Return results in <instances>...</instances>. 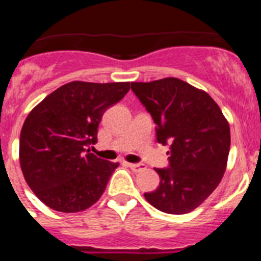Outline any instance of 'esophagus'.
<instances>
[{
    "mask_svg": "<svg viewBox=\"0 0 261 261\" xmlns=\"http://www.w3.org/2000/svg\"><path fill=\"white\" fill-rule=\"evenodd\" d=\"M128 167L130 168V170H133L135 172H138V171H142V170H145V165L144 163H128Z\"/></svg>",
    "mask_w": 261,
    "mask_h": 261,
    "instance_id": "esophagus-1",
    "label": "esophagus"
}]
</instances>
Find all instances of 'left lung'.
Returning <instances> with one entry per match:
<instances>
[{"instance_id": "8db88e82", "label": "left lung", "mask_w": 261, "mask_h": 261, "mask_svg": "<svg viewBox=\"0 0 261 261\" xmlns=\"http://www.w3.org/2000/svg\"><path fill=\"white\" fill-rule=\"evenodd\" d=\"M130 87L156 124L159 144L170 145V166L155 168L159 187L145 193V199L165 213H190L222 179L230 150L229 123L209 94L179 78L132 82Z\"/></svg>"}]
</instances>
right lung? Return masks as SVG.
<instances>
[{"instance_id": "right-lung-1", "label": "right lung", "mask_w": 261, "mask_h": 261, "mask_svg": "<svg viewBox=\"0 0 261 261\" xmlns=\"http://www.w3.org/2000/svg\"><path fill=\"white\" fill-rule=\"evenodd\" d=\"M130 89L129 82L74 81L55 90L31 111L19 138L23 176L53 211L75 213L95 204L119 163L90 153L105 111Z\"/></svg>"}]
</instances>
